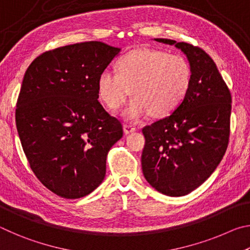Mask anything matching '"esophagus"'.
<instances>
[{
    "instance_id": "34e87169",
    "label": "esophagus",
    "mask_w": 250,
    "mask_h": 250,
    "mask_svg": "<svg viewBox=\"0 0 250 250\" xmlns=\"http://www.w3.org/2000/svg\"><path fill=\"white\" fill-rule=\"evenodd\" d=\"M124 131H125V134L131 133V132H134L135 126L133 125H130V124H125L124 125Z\"/></svg>"
}]
</instances>
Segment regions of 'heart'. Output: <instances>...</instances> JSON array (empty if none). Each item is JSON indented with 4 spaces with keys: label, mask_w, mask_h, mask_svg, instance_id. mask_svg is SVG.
I'll use <instances>...</instances> for the list:
<instances>
[{
    "label": "heart",
    "mask_w": 250,
    "mask_h": 250,
    "mask_svg": "<svg viewBox=\"0 0 250 250\" xmlns=\"http://www.w3.org/2000/svg\"><path fill=\"white\" fill-rule=\"evenodd\" d=\"M191 83V68L180 55L156 49H135L117 62V71L99 75L98 94L110 110L119 109L126 98H133L125 117L138 120L150 112L166 117L179 107Z\"/></svg>",
    "instance_id": "obj_1"
}]
</instances>
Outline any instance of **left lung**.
Segmentation results:
<instances>
[{
	"label": "left lung",
	"instance_id": "8db88e82",
	"mask_svg": "<svg viewBox=\"0 0 250 250\" xmlns=\"http://www.w3.org/2000/svg\"><path fill=\"white\" fill-rule=\"evenodd\" d=\"M154 41L175 45L186 55L191 83L170 116L142 129V172L156 191L183 196L204 183L225 154L231 96L216 64L202 48L173 40Z\"/></svg>",
	"mask_w": 250,
	"mask_h": 250
}]
</instances>
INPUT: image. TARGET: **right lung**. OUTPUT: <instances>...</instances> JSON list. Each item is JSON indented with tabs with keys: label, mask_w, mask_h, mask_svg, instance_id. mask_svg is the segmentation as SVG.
<instances>
[{
	"label": "right lung",
	"mask_w": 250,
	"mask_h": 250,
	"mask_svg": "<svg viewBox=\"0 0 250 250\" xmlns=\"http://www.w3.org/2000/svg\"><path fill=\"white\" fill-rule=\"evenodd\" d=\"M120 52L84 42L40 55L28 66L16 103V128L34 174L64 198L90 194L104 181L121 122L98 101V78Z\"/></svg>",
	"instance_id": "add662e5"
}]
</instances>
